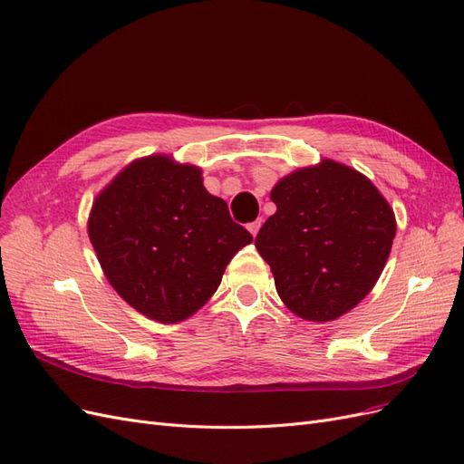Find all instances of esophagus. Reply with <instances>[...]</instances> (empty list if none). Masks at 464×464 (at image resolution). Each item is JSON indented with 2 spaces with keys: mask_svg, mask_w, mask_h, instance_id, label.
I'll use <instances>...</instances> for the list:
<instances>
[{
  "mask_svg": "<svg viewBox=\"0 0 464 464\" xmlns=\"http://www.w3.org/2000/svg\"><path fill=\"white\" fill-rule=\"evenodd\" d=\"M260 226H262V219H256V221L248 223L246 229L252 233V237H256V235H258V231H260Z\"/></svg>",
  "mask_w": 464,
  "mask_h": 464,
  "instance_id": "34e87169",
  "label": "esophagus"
}]
</instances>
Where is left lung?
<instances>
[{"mask_svg":"<svg viewBox=\"0 0 464 464\" xmlns=\"http://www.w3.org/2000/svg\"><path fill=\"white\" fill-rule=\"evenodd\" d=\"M277 212L256 235L285 306L310 322H332L376 285L392 252L395 216L370 179L324 160L274 187Z\"/></svg>","mask_w":464,"mask_h":464,"instance_id":"left-lung-1","label":"left lung"}]
</instances>
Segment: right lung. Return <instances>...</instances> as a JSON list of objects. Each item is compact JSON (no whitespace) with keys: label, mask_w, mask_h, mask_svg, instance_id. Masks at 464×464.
<instances>
[{"label":"right lung","mask_w":464,"mask_h":464,"mask_svg":"<svg viewBox=\"0 0 464 464\" xmlns=\"http://www.w3.org/2000/svg\"><path fill=\"white\" fill-rule=\"evenodd\" d=\"M88 237L111 287L161 324L202 308L252 243L226 200L204 188L200 169L168 156L132 161L98 194Z\"/></svg>","instance_id":"1"}]
</instances>
